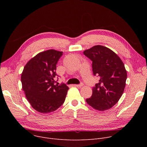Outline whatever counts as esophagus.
<instances>
[{
    "mask_svg": "<svg viewBox=\"0 0 147 147\" xmlns=\"http://www.w3.org/2000/svg\"><path fill=\"white\" fill-rule=\"evenodd\" d=\"M74 86H76V87H81L83 86V84H82V83H81L80 84H75V85H74Z\"/></svg>",
    "mask_w": 147,
    "mask_h": 147,
    "instance_id": "1",
    "label": "esophagus"
}]
</instances>
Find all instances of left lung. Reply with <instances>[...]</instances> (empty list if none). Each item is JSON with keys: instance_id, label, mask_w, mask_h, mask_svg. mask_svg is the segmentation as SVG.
<instances>
[{"instance_id": "obj_1", "label": "left lung", "mask_w": 147, "mask_h": 147, "mask_svg": "<svg viewBox=\"0 0 147 147\" xmlns=\"http://www.w3.org/2000/svg\"><path fill=\"white\" fill-rule=\"evenodd\" d=\"M83 53L92 60L94 75L99 78L92 88V96L86 102L96 110H108L119 101L124 92L127 79L124 63L113 51L102 45L94 46Z\"/></svg>"}]
</instances>
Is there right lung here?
Returning a JSON list of instances; mask_svg holds the SVG:
<instances>
[{
	"mask_svg": "<svg viewBox=\"0 0 147 147\" xmlns=\"http://www.w3.org/2000/svg\"><path fill=\"white\" fill-rule=\"evenodd\" d=\"M63 52L49 49L37 54L24 67L22 88L31 107L37 112H53L64 103L69 90L65 84H55L56 64Z\"/></svg>",
	"mask_w": 147,
	"mask_h": 147,
	"instance_id": "right-lung-1",
	"label": "right lung"
}]
</instances>
